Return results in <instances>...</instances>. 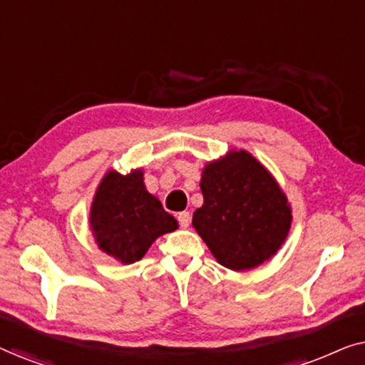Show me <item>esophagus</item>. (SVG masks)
Listing matches in <instances>:
<instances>
[{
	"label": "esophagus",
	"instance_id": "34e87169",
	"mask_svg": "<svg viewBox=\"0 0 365 365\" xmlns=\"http://www.w3.org/2000/svg\"><path fill=\"white\" fill-rule=\"evenodd\" d=\"M178 221H179V226H181L182 229L189 227V222H191V214H189L187 211H182L178 214Z\"/></svg>",
	"mask_w": 365,
	"mask_h": 365
}]
</instances>
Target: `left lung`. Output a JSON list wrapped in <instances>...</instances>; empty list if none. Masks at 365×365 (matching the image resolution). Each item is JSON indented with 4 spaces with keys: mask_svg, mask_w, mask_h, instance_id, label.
Listing matches in <instances>:
<instances>
[{
    "mask_svg": "<svg viewBox=\"0 0 365 365\" xmlns=\"http://www.w3.org/2000/svg\"><path fill=\"white\" fill-rule=\"evenodd\" d=\"M204 204L192 226L221 266L246 271L279 251L291 229V206L271 173L247 151H229L202 171Z\"/></svg>",
    "mask_w": 365,
    "mask_h": 365,
    "instance_id": "left-lung-1",
    "label": "left lung"
}]
</instances>
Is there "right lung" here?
<instances>
[{
    "label": "right lung",
    "instance_id": "add662e5",
    "mask_svg": "<svg viewBox=\"0 0 365 365\" xmlns=\"http://www.w3.org/2000/svg\"><path fill=\"white\" fill-rule=\"evenodd\" d=\"M98 247L123 264L141 259L159 236L178 229V221L146 191L143 171L126 176L108 171L99 182L89 212Z\"/></svg>",
    "mask_w": 365,
    "mask_h": 365
}]
</instances>
